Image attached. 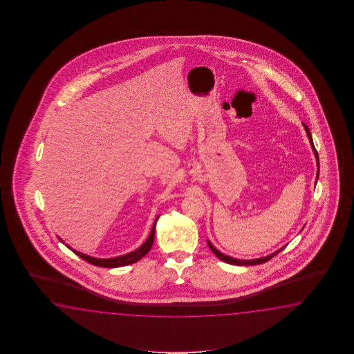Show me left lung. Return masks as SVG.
Returning <instances> with one entry per match:
<instances>
[{
  "instance_id": "left-lung-1",
  "label": "left lung",
  "mask_w": 354,
  "mask_h": 354,
  "mask_svg": "<svg viewBox=\"0 0 354 354\" xmlns=\"http://www.w3.org/2000/svg\"><path fill=\"white\" fill-rule=\"evenodd\" d=\"M304 127H305V130H306V133H308V139H310V143H311V147H313L314 153H315L316 159H317V166H319V156H317V151H316L314 143H313V136L310 134V130H308V127H306L305 124H304ZM317 177H319V171H317ZM317 177H316V180H317ZM207 244H209V247H210L211 250L215 253V256L218 257V259H221L223 262H226V263L236 264V266H256V264L266 263V262H268V261L272 259V258L276 256V254H279L281 250H283V249H285V247H283V248L279 249L277 252H274V253L271 254V256L259 258V259H253V261H241V259H235V258H232V257L225 256V254L220 253L218 249L214 248V245L211 244L210 241H207Z\"/></svg>"
}]
</instances>
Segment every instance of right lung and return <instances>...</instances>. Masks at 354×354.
Returning <instances> with one entry per match:
<instances>
[{
  "label": "right lung",
  "instance_id": "1",
  "mask_svg": "<svg viewBox=\"0 0 354 354\" xmlns=\"http://www.w3.org/2000/svg\"><path fill=\"white\" fill-rule=\"evenodd\" d=\"M156 224H157V220L154 221V225L151 229V235L149 238L147 239V241L144 243L143 245L139 249H136L134 252L129 253L127 256L116 257V258H110V259H97V258H92L90 256H86L82 254L77 250H73L72 248L71 250H73L75 254L78 257H81L82 259H84L86 262L93 264V266H98V267H106V268H115V267H122V266H128V264H133L138 262L139 259H142L149 250H151V245H153V241H154V233H156Z\"/></svg>",
  "mask_w": 354,
  "mask_h": 354
}]
</instances>
